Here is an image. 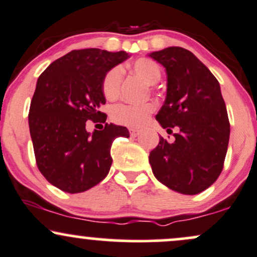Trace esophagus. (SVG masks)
Masks as SVG:
<instances>
[{"label": "esophagus", "mask_w": 257, "mask_h": 257, "mask_svg": "<svg viewBox=\"0 0 257 257\" xmlns=\"http://www.w3.org/2000/svg\"><path fill=\"white\" fill-rule=\"evenodd\" d=\"M129 132H131L132 137H138L139 133H140L138 131V129H135V128H131V129H129Z\"/></svg>", "instance_id": "obj_1"}]
</instances>
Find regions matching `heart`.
<instances>
[{
  "label": "heart",
  "instance_id": "b5f03b06",
  "mask_svg": "<svg viewBox=\"0 0 257 257\" xmlns=\"http://www.w3.org/2000/svg\"><path fill=\"white\" fill-rule=\"evenodd\" d=\"M132 71L143 78L147 84H156L162 77L159 65L149 58H140L131 65ZM123 71L119 66H114L105 73L101 81V91L107 100H114L118 96L122 84ZM155 111V105L146 102L143 105L120 104L111 110V119L117 124L139 128L146 122L147 117Z\"/></svg>",
  "mask_w": 257,
  "mask_h": 257
}]
</instances>
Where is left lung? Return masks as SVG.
Here are the masks:
<instances>
[{"instance_id":"8db88e82","label":"left lung","mask_w":257,"mask_h":257,"mask_svg":"<svg viewBox=\"0 0 257 257\" xmlns=\"http://www.w3.org/2000/svg\"><path fill=\"white\" fill-rule=\"evenodd\" d=\"M166 67L164 105L156 116L167 132L178 126L175 140L159 138L150 152L156 179L170 190L197 194L219 178L229 140V120L220 84L193 53L181 47L153 52Z\"/></svg>"}]
</instances>
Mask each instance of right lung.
<instances>
[{"mask_svg":"<svg viewBox=\"0 0 257 257\" xmlns=\"http://www.w3.org/2000/svg\"><path fill=\"white\" fill-rule=\"evenodd\" d=\"M125 52L98 48L67 53L37 79L29 126L41 174L59 190L79 193L106 178L112 164L111 146L129 137L125 126L106 123L100 107L106 102L102 77L128 59ZM105 122L102 131L86 132V120Z\"/></svg>","mask_w":257,"mask_h":257,"instance_id":"add662e5","label":"right lung"}]
</instances>
